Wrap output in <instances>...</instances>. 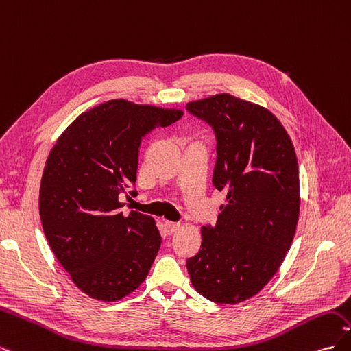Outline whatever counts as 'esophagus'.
<instances>
[{
  "label": "esophagus",
  "mask_w": 351,
  "mask_h": 351,
  "mask_svg": "<svg viewBox=\"0 0 351 351\" xmlns=\"http://www.w3.org/2000/svg\"><path fill=\"white\" fill-rule=\"evenodd\" d=\"M178 224H176V222H169V221H167L165 224H164V228H165V231L168 232V234H173V232H176L177 230H178Z\"/></svg>",
  "instance_id": "esophagus-1"
}]
</instances>
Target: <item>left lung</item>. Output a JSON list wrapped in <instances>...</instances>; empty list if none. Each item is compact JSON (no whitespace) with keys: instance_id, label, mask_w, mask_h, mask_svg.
<instances>
[{"instance_id":"1","label":"left lung","mask_w":351,"mask_h":351,"mask_svg":"<svg viewBox=\"0 0 351 351\" xmlns=\"http://www.w3.org/2000/svg\"><path fill=\"white\" fill-rule=\"evenodd\" d=\"M186 110L214 129L212 184L227 193L215 227H202L200 250L186 262L190 281L210 302L241 303L269 282L293 243L300 212L294 146L271 111L230 93Z\"/></svg>"}]
</instances>
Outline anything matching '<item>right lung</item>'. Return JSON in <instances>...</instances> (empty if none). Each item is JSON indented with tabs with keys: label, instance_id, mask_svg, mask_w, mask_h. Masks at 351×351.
Masks as SVG:
<instances>
[{
	"label": "right lung",
	"instance_id": "right-lung-1",
	"mask_svg": "<svg viewBox=\"0 0 351 351\" xmlns=\"http://www.w3.org/2000/svg\"><path fill=\"white\" fill-rule=\"evenodd\" d=\"M182 115L112 99L80 114L49 152L39 190L42 228L62 268L92 299L121 300L149 274L161 234L149 215L124 217L120 196L136 195L130 189L143 137Z\"/></svg>",
	"mask_w": 351,
	"mask_h": 351
}]
</instances>
